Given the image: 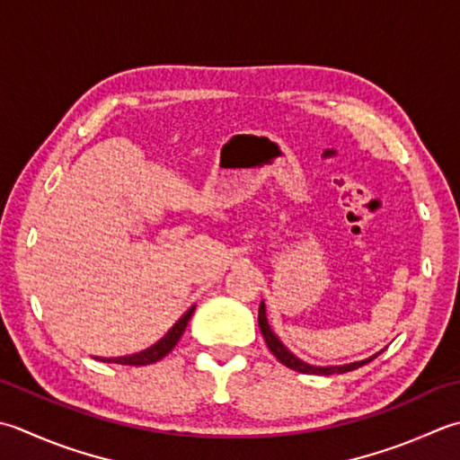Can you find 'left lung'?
Here are the masks:
<instances>
[{
	"label": "left lung",
	"instance_id": "8db88e82",
	"mask_svg": "<svg viewBox=\"0 0 460 460\" xmlns=\"http://www.w3.org/2000/svg\"><path fill=\"white\" fill-rule=\"evenodd\" d=\"M259 329H261V332H263L265 343H267L269 350H271V353L277 357V361L283 363L285 367L293 368V371H299V373H305V375H332V373L355 371V368L363 367V365H367V363H371L373 358H375L376 355H379V353H376V355H373V357L365 358V361H357V363H349V365H337V367H313V365H309V363H305V361H301L299 357H295V355L291 353V350L287 349V347L281 343V341H279V337L271 331V327H269L267 313H265V303H263V301H261V305H259Z\"/></svg>",
	"mask_w": 460,
	"mask_h": 460
}]
</instances>
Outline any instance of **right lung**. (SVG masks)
<instances>
[{"mask_svg":"<svg viewBox=\"0 0 460 460\" xmlns=\"http://www.w3.org/2000/svg\"><path fill=\"white\" fill-rule=\"evenodd\" d=\"M195 311V305L193 307H189L187 313L183 314L181 319H179L173 327L167 331V335L164 339H159L155 345H151L146 350H139V353H133V355H125V357H115V358H103V357H95L99 361L103 363H117V365H133V367H141V365H151V363H157L164 358L167 353H171V349L177 345V341L181 339L183 331L187 327L189 319H191V314Z\"/></svg>","mask_w":460,"mask_h":460,"instance_id":"obj_1","label":"right lung"}]
</instances>
